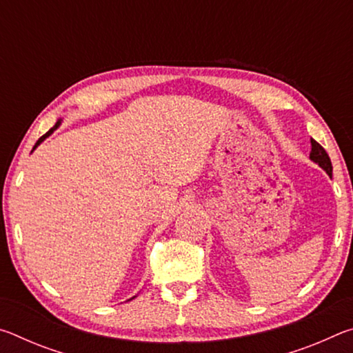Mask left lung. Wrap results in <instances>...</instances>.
Wrapping results in <instances>:
<instances>
[{
    "label": "left lung",
    "instance_id": "8db88e82",
    "mask_svg": "<svg viewBox=\"0 0 353 353\" xmlns=\"http://www.w3.org/2000/svg\"><path fill=\"white\" fill-rule=\"evenodd\" d=\"M310 159L313 160L314 163H318L322 170H324L328 176L332 177V171L333 166L330 162V157L325 152V149L322 148L318 141L312 139V152H310Z\"/></svg>",
    "mask_w": 353,
    "mask_h": 353
}]
</instances>
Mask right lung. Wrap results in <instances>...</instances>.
Listing matches in <instances>:
<instances>
[{"instance_id": "1", "label": "right lung", "mask_w": 353, "mask_h": 353, "mask_svg": "<svg viewBox=\"0 0 353 353\" xmlns=\"http://www.w3.org/2000/svg\"><path fill=\"white\" fill-rule=\"evenodd\" d=\"M61 123H62V119H59V121H57V123L54 124V128H51L50 130H48V132H46L45 135H41V137H40V139H39V141H37V143H35V146H34V149H35V148H37V146L40 145V143H41V141H43L45 139H48V137H50V135H51L52 132H54V130H56V129H57L59 126H61ZM34 149H32V151H34ZM134 297H135V296H134ZM134 297H132V299H134Z\"/></svg>"}]
</instances>
